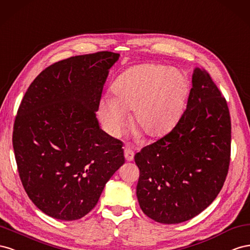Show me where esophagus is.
Returning a JSON list of instances; mask_svg holds the SVG:
<instances>
[{
	"label": "esophagus",
	"mask_w": 250,
	"mask_h": 250,
	"mask_svg": "<svg viewBox=\"0 0 250 250\" xmlns=\"http://www.w3.org/2000/svg\"><path fill=\"white\" fill-rule=\"evenodd\" d=\"M134 152L130 148V146L125 147V157L126 161H132L134 159Z\"/></svg>",
	"instance_id": "obj_1"
}]
</instances>
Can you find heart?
I'll use <instances>...</instances> for the list:
<instances>
[{
	"label": "heart",
	"mask_w": 250,
	"mask_h": 250,
	"mask_svg": "<svg viewBox=\"0 0 250 250\" xmlns=\"http://www.w3.org/2000/svg\"><path fill=\"white\" fill-rule=\"evenodd\" d=\"M104 96L98 114L113 136H118L133 110L134 125L148 137H159L179 121L187 104L188 83L181 71L161 65L134 66L120 73Z\"/></svg>",
	"instance_id": "obj_1"
}]
</instances>
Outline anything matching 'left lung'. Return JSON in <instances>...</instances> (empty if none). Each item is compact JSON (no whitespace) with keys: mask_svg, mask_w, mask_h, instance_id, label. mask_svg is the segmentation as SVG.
Segmentation results:
<instances>
[{"mask_svg":"<svg viewBox=\"0 0 250 250\" xmlns=\"http://www.w3.org/2000/svg\"><path fill=\"white\" fill-rule=\"evenodd\" d=\"M230 139L225 98L209 74L195 68L187 110L176 126L134 157L142 211L163 224L182 223L203 211L224 184Z\"/></svg>","mask_w":250,"mask_h":250,"instance_id":"left-lung-1","label":"left lung"}]
</instances>
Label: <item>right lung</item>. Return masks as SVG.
<instances>
[{
    "mask_svg": "<svg viewBox=\"0 0 250 250\" xmlns=\"http://www.w3.org/2000/svg\"><path fill=\"white\" fill-rule=\"evenodd\" d=\"M119 56L103 51L55 62L21 103L12 135L20 178L30 200L50 217L87 215L125 163L123 142L103 131L96 117Z\"/></svg>",
    "mask_w": 250,
    "mask_h": 250,
    "instance_id": "obj_1",
    "label": "right lung"
}]
</instances>
